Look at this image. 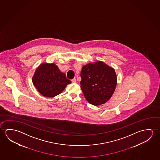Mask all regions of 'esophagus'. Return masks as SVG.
Segmentation results:
<instances>
[{"label": "esophagus", "instance_id": "34e87169", "mask_svg": "<svg viewBox=\"0 0 160 160\" xmlns=\"http://www.w3.org/2000/svg\"><path fill=\"white\" fill-rule=\"evenodd\" d=\"M72 82L73 83H75L76 82V79L74 78L73 79H72Z\"/></svg>", "mask_w": 160, "mask_h": 160}]
</instances>
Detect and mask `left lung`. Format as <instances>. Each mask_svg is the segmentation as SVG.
I'll list each match as a JSON object with an SVG mask.
<instances>
[{"label":"left lung","instance_id":"obj_1","mask_svg":"<svg viewBox=\"0 0 160 160\" xmlns=\"http://www.w3.org/2000/svg\"><path fill=\"white\" fill-rule=\"evenodd\" d=\"M81 88L90 104L99 106L108 101L117 86L114 68L103 62L89 63L82 68Z\"/></svg>","mask_w":160,"mask_h":160}]
</instances>
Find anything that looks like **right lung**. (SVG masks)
I'll return each instance as SVG.
<instances>
[{"mask_svg":"<svg viewBox=\"0 0 160 160\" xmlns=\"http://www.w3.org/2000/svg\"><path fill=\"white\" fill-rule=\"evenodd\" d=\"M34 86L46 97H54L63 91L71 81L54 63H43L38 66L32 77Z\"/></svg>","mask_w":160,"mask_h":160,"instance_id":"add662e5","label":"right lung"}]
</instances>
